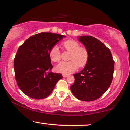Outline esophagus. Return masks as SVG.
Returning <instances> with one entry per match:
<instances>
[{
	"label": "esophagus",
	"mask_w": 130,
	"mask_h": 130,
	"mask_svg": "<svg viewBox=\"0 0 130 130\" xmlns=\"http://www.w3.org/2000/svg\"><path fill=\"white\" fill-rule=\"evenodd\" d=\"M68 74H63V77H68Z\"/></svg>",
	"instance_id": "34e87169"
}]
</instances>
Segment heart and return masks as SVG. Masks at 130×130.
Returning <instances> with one entry per match:
<instances>
[{
	"instance_id": "heart-1",
	"label": "heart",
	"mask_w": 130,
	"mask_h": 130,
	"mask_svg": "<svg viewBox=\"0 0 130 130\" xmlns=\"http://www.w3.org/2000/svg\"><path fill=\"white\" fill-rule=\"evenodd\" d=\"M62 46L70 52L68 62H62L57 65L56 70L58 73L69 74L77 69L87 65L89 59V52L85 47L80 46V44L74 40H67L62 43ZM50 59L54 62H59L61 59V53L59 47L53 46L50 50Z\"/></svg>"
}]
</instances>
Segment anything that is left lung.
<instances>
[{
	"mask_svg": "<svg viewBox=\"0 0 130 130\" xmlns=\"http://www.w3.org/2000/svg\"><path fill=\"white\" fill-rule=\"evenodd\" d=\"M79 40L89 52L85 68L74 74L72 93L78 99L93 101L99 98L108 89L113 78L115 61L110 50L104 43L90 36H81Z\"/></svg>",
	"mask_w": 130,
	"mask_h": 130,
	"instance_id": "left-lung-1",
	"label": "left lung"
}]
</instances>
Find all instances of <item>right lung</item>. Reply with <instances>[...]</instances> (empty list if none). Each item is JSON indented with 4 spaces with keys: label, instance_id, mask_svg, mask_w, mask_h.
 Masks as SVG:
<instances>
[{
    "label": "right lung",
    "instance_id": "right-lung-1",
    "mask_svg": "<svg viewBox=\"0 0 130 130\" xmlns=\"http://www.w3.org/2000/svg\"><path fill=\"white\" fill-rule=\"evenodd\" d=\"M65 37L51 32L32 36L19 46L14 60L15 77L20 90L36 99L47 98L62 74L50 71L53 68L50 50Z\"/></svg>",
    "mask_w": 130,
    "mask_h": 130
}]
</instances>
